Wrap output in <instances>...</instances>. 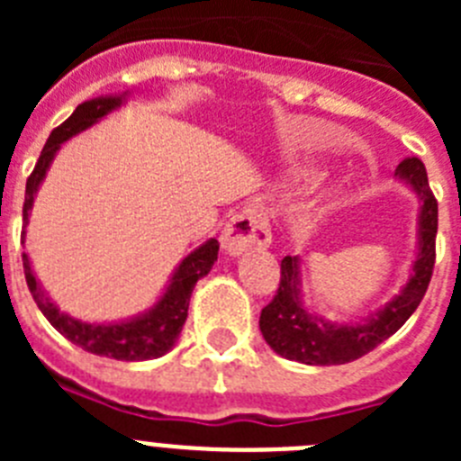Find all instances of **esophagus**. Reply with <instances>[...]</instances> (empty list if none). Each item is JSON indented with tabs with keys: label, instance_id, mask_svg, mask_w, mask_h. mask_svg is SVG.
Instances as JSON below:
<instances>
[{
	"label": "esophagus",
	"instance_id": "obj_1",
	"mask_svg": "<svg viewBox=\"0 0 461 461\" xmlns=\"http://www.w3.org/2000/svg\"><path fill=\"white\" fill-rule=\"evenodd\" d=\"M270 242L272 233L266 212L254 205L240 210L226 223L221 233L223 249L230 256H240L249 249H266V247H270Z\"/></svg>",
	"mask_w": 461,
	"mask_h": 461
}]
</instances>
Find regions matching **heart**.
<instances>
[{
    "instance_id": "b5f03b06",
    "label": "heart",
    "mask_w": 461,
    "mask_h": 461,
    "mask_svg": "<svg viewBox=\"0 0 461 461\" xmlns=\"http://www.w3.org/2000/svg\"><path fill=\"white\" fill-rule=\"evenodd\" d=\"M309 131H312L316 138H323L325 136V129H321V126H309Z\"/></svg>"
}]
</instances>
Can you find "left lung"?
Listing matches in <instances>:
<instances>
[{
    "instance_id": "8db88e82",
    "label": "left lung",
    "mask_w": 461,
    "mask_h": 461,
    "mask_svg": "<svg viewBox=\"0 0 461 461\" xmlns=\"http://www.w3.org/2000/svg\"><path fill=\"white\" fill-rule=\"evenodd\" d=\"M420 198L418 214V256L413 260L406 286L385 307L374 312L360 323H330L323 316L307 312L300 293V258L286 256L281 260V279L272 303L260 312V332L275 353L303 365H346L367 356L378 344L393 337L411 313L418 309L429 286L437 260L438 205L427 182V170L418 157L404 158L394 173Z\"/></svg>"
}]
</instances>
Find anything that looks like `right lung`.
<instances>
[{
    "instance_id": "add662e5",
    "label": "right lung",
    "mask_w": 461,
    "mask_h": 461,
    "mask_svg": "<svg viewBox=\"0 0 461 461\" xmlns=\"http://www.w3.org/2000/svg\"><path fill=\"white\" fill-rule=\"evenodd\" d=\"M124 96H99V99L85 101L78 108L73 110V115L68 117L64 124H59L55 131L50 133L48 142L43 145L39 161H36L34 170L27 177V189H24V205H23V223H30V212L34 205V195L39 191L41 182L46 177L48 168H50L52 158L59 152L64 142L73 138L76 133L85 131L92 124L120 108ZM24 238V230H23ZM219 254V242L214 238L201 244L198 249L191 251L185 260H182L177 270H175L173 279H170L168 288L158 303L152 309H148L140 316L133 319L120 321V323H85V321L73 319L68 313H62L52 304L46 291L41 288L39 279H36L32 263L27 254H23L24 266V279L30 286L32 297H34L36 307L43 312L50 325L59 330L68 341L85 348L94 356L113 357V360H126V362H140L152 360V357H161L168 353L175 346L177 337L182 332V325L186 321V312H189V297L194 293L195 281L203 279L207 272L212 270L214 260Z\"/></svg>"
}]
</instances>
